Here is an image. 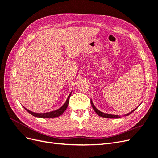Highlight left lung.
<instances>
[{
  "instance_id": "1",
  "label": "left lung",
  "mask_w": 158,
  "mask_h": 158,
  "mask_svg": "<svg viewBox=\"0 0 158 158\" xmlns=\"http://www.w3.org/2000/svg\"><path fill=\"white\" fill-rule=\"evenodd\" d=\"M91 104H92V107H93L94 111H95V113H96L98 114V115L100 116V117H105V118H120V117L118 116V115H113V114H106V113H102V112H101L100 111H99V110L97 109V108L94 106V105L93 104V102H92V100H91ZM136 109V108L135 110H133V111H131V113H129L125 114V116L129 115V114H130L131 113H132L133 111H135Z\"/></svg>"
}]
</instances>
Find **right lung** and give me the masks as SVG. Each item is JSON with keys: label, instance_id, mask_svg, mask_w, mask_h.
<instances>
[{"label": "right lung", "instance_id": "obj_1", "mask_svg": "<svg viewBox=\"0 0 158 158\" xmlns=\"http://www.w3.org/2000/svg\"><path fill=\"white\" fill-rule=\"evenodd\" d=\"M70 94L69 95V97L67 98V100H66V102H65V103L63 105V106H62L60 108H59V109L56 110V111H51V112H49V113H33L32 111H30V110L27 109L26 108H25V109L26 111L29 113L30 114H31V115L36 117H40V118H54V117H59L60 115H61L62 114H63L64 111L68 107V105H69V99H70Z\"/></svg>", "mask_w": 158, "mask_h": 158}]
</instances>
